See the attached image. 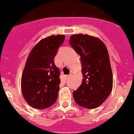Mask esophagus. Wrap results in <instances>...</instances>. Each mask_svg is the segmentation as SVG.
<instances>
[{"label": "esophagus", "mask_w": 134, "mask_h": 134, "mask_svg": "<svg viewBox=\"0 0 134 134\" xmlns=\"http://www.w3.org/2000/svg\"><path fill=\"white\" fill-rule=\"evenodd\" d=\"M71 76V75H66V79H69V78H70V77Z\"/></svg>", "instance_id": "34e87169"}]
</instances>
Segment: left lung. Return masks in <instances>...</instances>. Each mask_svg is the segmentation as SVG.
I'll return each mask as SVG.
<instances>
[{"instance_id":"left-lung-1","label":"left lung","mask_w":134,"mask_h":134,"mask_svg":"<svg viewBox=\"0 0 134 134\" xmlns=\"http://www.w3.org/2000/svg\"><path fill=\"white\" fill-rule=\"evenodd\" d=\"M70 43L81 57L83 79L73 92L75 102L94 109L104 102L113 88V74L106 46L99 38L88 34L70 36Z\"/></svg>"}]
</instances>
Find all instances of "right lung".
<instances>
[{
  "mask_svg": "<svg viewBox=\"0 0 134 134\" xmlns=\"http://www.w3.org/2000/svg\"><path fill=\"white\" fill-rule=\"evenodd\" d=\"M65 39L64 35H52L41 40L30 51L21 77V90L31 107L43 109L57 99L60 71L54 58Z\"/></svg>",
  "mask_w": 134,
  "mask_h": 134,
  "instance_id": "right-lung-1",
  "label": "right lung"
}]
</instances>
